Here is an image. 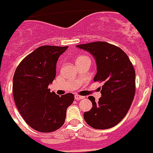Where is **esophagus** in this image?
Returning a JSON list of instances; mask_svg holds the SVG:
<instances>
[{
    "label": "esophagus",
    "mask_w": 153,
    "mask_h": 153,
    "mask_svg": "<svg viewBox=\"0 0 153 153\" xmlns=\"http://www.w3.org/2000/svg\"><path fill=\"white\" fill-rule=\"evenodd\" d=\"M85 98V97H83V96H80V95H77V94H76L75 95V99L76 100H81V99H84Z\"/></svg>",
    "instance_id": "obj_1"
}]
</instances>
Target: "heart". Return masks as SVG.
<instances>
[{"mask_svg":"<svg viewBox=\"0 0 153 153\" xmlns=\"http://www.w3.org/2000/svg\"><path fill=\"white\" fill-rule=\"evenodd\" d=\"M82 58H85V56H79L77 59H76V61H77V60H79V59H82Z\"/></svg>","mask_w":153,"mask_h":153,"instance_id":"b5f03b06","label":"heart"}]
</instances>
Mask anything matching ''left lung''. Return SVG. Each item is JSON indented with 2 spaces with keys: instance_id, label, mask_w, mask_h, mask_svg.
<instances>
[{
  "instance_id": "1",
  "label": "left lung",
  "mask_w": 153,
  "mask_h": 153,
  "mask_svg": "<svg viewBox=\"0 0 153 153\" xmlns=\"http://www.w3.org/2000/svg\"><path fill=\"white\" fill-rule=\"evenodd\" d=\"M94 56L97 65L94 81H103L102 97L89 99L93 107L84 119L95 129H108L122 121L131 107L135 92V72L128 56L116 46L105 42L77 45Z\"/></svg>"
}]
</instances>
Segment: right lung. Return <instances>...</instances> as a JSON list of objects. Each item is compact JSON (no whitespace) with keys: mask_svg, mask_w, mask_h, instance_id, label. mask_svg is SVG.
<instances>
[{"mask_svg":"<svg viewBox=\"0 0 153 153\" xmlns=\"http://www.w3.org/2000/svg\"><path fill=\"white\" fill-rule=\"evenodd\" d=\"M68 47L42 46L26 56L17 68L13 79L16 106L26 123L40 132H51L64 123L72 94L50 91L48 85L56 75V64Z\"/></svg>","mask_w":153,"mask_h":153,"instance_id":"add662e5","label":"right lung"}]
</instances>
